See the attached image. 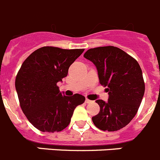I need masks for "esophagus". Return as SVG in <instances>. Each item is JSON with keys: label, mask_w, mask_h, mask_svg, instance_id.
I'll list each match as a JSON object with an SVG mask.
<instances>
[{"label": "esophagus", "mask_w": 160, "mask_h": 160, "mask_svg": "<svg viewBox=\"0 0 160 160\" xmlns=\"http://www.w3.org/2000/svg\"><path fill=\"white\" fill-rule=\"evenodd\" d=\"M91 102H92V101H90V100H88V99L85 100V103L86 104H89V103H91Z\"/></svg>", "instance_id": "34e87169"}]
</instances>
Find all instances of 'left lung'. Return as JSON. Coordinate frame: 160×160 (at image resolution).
<instances>
[{"mask_svg": "<svg viewBox=\"0 0 160 160\" xmlns=\"http://www.w3.org/2000/svg\"><path fill=\"white\" fill-rule=\"evenodd\" d=\"M84 58L97 67L100 84L109 92L108 102L97 100L94 125L101 130L116 131L128 125L138 110L145 92L142 72L135 59L113 46L91 48Z\"/></svg>", "mask_w": 160, "mask_h": 160, "instance_id": "8db88e82", "label": "left lung"}]
</instances>
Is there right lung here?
Listing matches in <instances>:
<instances>
[{"label":"right lung","mask_w":160,"mask_h":160,"mask_svg":"<svg viewBox=\"0 0 160 160\" xmlns=\"http://www.w3.org/2000/svg\"><path fill=\"white\" fill-rule=\"evenodd\" d=\"M84 51L42 47L30 54L21 66L15 80L21 109L40 131L63 130L70 123L76 107L85 101L80 94L62 95L57 85Z\"/></svg>","instance_id":"right-lung-1"}]
</instances>
